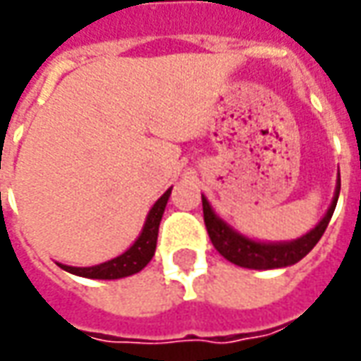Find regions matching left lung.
<instances>
[{"instance_id":"left-lung-1","label":"left lung","mask_w":361,"mask_h":361,"mask_svg":"<svg viewBox=\"0 0 361 361\" xmlns=\"http://www.w3.org/2000/svg\"><path fill=\"white\" fill-rule=\"evenodd\" d=\"M338 195H340V183H338L336 196L328 208L326 216L318 222L317 228L310 230L307 235L289 243L253 242V240H247L240 233H235L214 214L204 196H202V212H204V224L208 235H210V242L220 255L240 267H247V269H277V267H289L293 263L300 261L317 245L334 214Z\"/></svg>"}]
</instances>
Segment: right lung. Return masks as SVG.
I'll return each mask as SVG.
<instances>
[{
	"label": "right lung",
	"instance_id": "right-lung-1",
	"mask_svg": "<svg viewBox=\"0 0 361 361\" xmlns=\"http://www.w3.org/2000/svg\"><path fill=\"white\" fill-rule=\"evenodd\" d=\"M169 196H171V188L153 204L147 216V222L143 226V232H141L137 242L133 243L128 252L121 253L116 259L94 265V267H68V265H61L62 269L68 271V273H74V275H80V277H86V279H121V277H129L133 273H139L155 255L159 224H161V218H163V212H165Z\"/></svg>",
	"mask_w": 361,
	"mask_h": 361
}]
</instances>
